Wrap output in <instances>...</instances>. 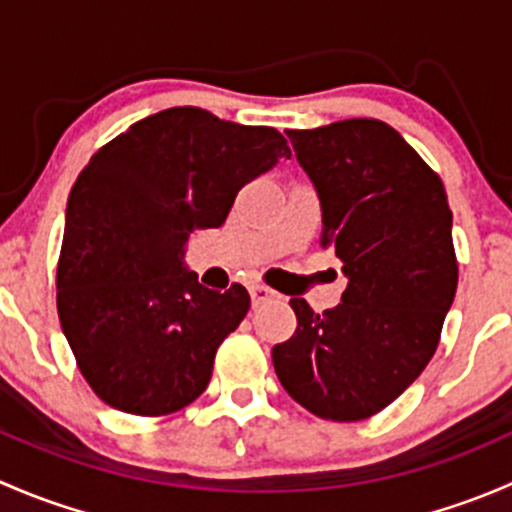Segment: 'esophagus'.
I'll list each match as a JSON object with an SVG mask.
<instances>
[{
    "label": "esophagus",
    "instance_id": "1",
    "mask_svg": "<svg viewBox=\"0 0 512 512\" xmlns=\"http://www.w3.org/2000/svg\"><path fill=\"white\" fill-rule=\"evenodd\" d=\"M277 292H272L270 287L265 285H252L250 287V299H252V307H260V304L270 302V299H275Z\"/></svg>",
    "mask_w": 512,
    "mask_h": 512
}]
</instances>
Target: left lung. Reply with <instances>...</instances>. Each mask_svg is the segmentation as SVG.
Here are the masks:
<instances>
[{
    "instance_id": "1",
    "label": "left lung",
    "mask_w": 512,
    "mask_h": 512,
    "mask_svg": "<svg viewBox=\"0 0 512 512\" xmlns=\"http://www.w3.org/2000/svg\"><path fill=\"white\" fill-rule=\"evenodd\" d=\"M322 205V242L349 285L314 314L289 299L297 329L275 344L285 391L327 421H364L421 376L458 285L453 215L441 178L391 126L349 118L287 131Z\"/></svg>"
}]
</instances>
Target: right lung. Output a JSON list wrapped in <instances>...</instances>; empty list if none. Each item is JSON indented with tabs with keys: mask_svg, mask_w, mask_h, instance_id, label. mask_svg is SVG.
Masks as SVG:
<instances>
[{
	"mask_svg": "<svg viewBox=\"0 0 512 512\" xmlns=\"http://www.w3.org/2000/svg\"><path fill=\"white\" fill-rule=\"evenodd\" d=\"M285 156L275 128L195 106L153 113L91 156L66 205L56 307L98 399L165 416L208 389L250 294L200 285L183 265L185 242L223 225L242 185Z\"/></svg>",
	"mask_w": 512,
	"mask_h": 512,
	"instance_id": "add662e5",
	"label": "right lung"
}]
</instances>
